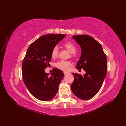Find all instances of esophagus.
Returning a JSON list of instances; mask_svg holds the SVG:
<instances>
[{
  "instance_id": "1",
  "label": "esophagus",
  "mask_w": 126,
  "mask_h": 126,
  "mask_svg": "<svg viewBox=\"0 0 126 126\" xmlns=\"http://www.w3.org/2000/svg\"><path fill=\"white\" fill-rule=\"evenodd\" d=\"M63 74H64V75H67L68 74H69V72H67V71H64L63 72Z\"/></svg>"
}]
</instances>
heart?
Listing matches in <instances>:
<instances>
[{"mask_svg":"<svg viewBox=\"0 0 126 126\" xmlns=\"http://www.w3.org/2000/svg\"><path fill=\"white\" fill-rule=\"evenodd\" d=\"M64 46L71 54H74L77 51V48L75 45L71 42H68L64 45ZM58 55V48L57 46H55L52 48L51 56L53 58H55ZM71 63L66 60H60L56 63V66L59 69L63 70H67L70 66Z\"/></svg>","mask_w":126,"mask_h":126,"instance_id":"obj_1","label":"heart"}]
</instances>
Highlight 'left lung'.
Here are the masks:
<instances>
[{
    "label": "left lung",
    "mask_w": 126,
    "mask_h": 126,
    "mask_svg": "<svg viewBox=\"0 0 126 126\" xmlns=\"http://www.w3.org/2000/svg\"><path fill=\"white\" fill-rule=\"evenodd\" d=\"M72 38L81 47V56L76 65L83 69V76L72 73L74 80L71 86L72 93L78 98L88 100L96 95L104 82L107 70L106 55L101 44L87 35H75Z\"/></svg>",
    "instance_id": "left-lung-1"
}]
</instances>
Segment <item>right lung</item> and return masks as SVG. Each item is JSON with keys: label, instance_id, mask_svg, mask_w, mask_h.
I'll return each instance as SVG.
<instances>
[{"label": "right lung", "instance_id": "add662e5", "mask_svg": "<svg viewBox=\"0 0 126 126\" xmlns=\"http://www.w3.org/2000/svg\"><path fill=\"white\" fill-rule=\"evenodd\" d=\"M65 36L63 34L43 35L27 49L22 64V78L29 92L37 99L49 101L58 92V86L64 77L63 72L55 68L49 76L45 69L50 65L52 48Z\"/></svg>", "mask_w": 126, "mask_h": 126}]
</instances>
